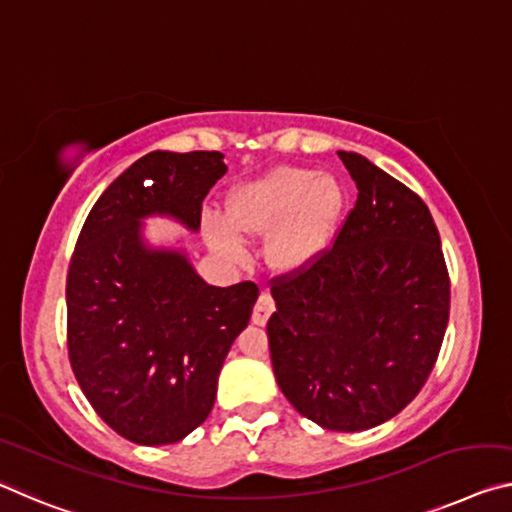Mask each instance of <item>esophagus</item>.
I'll return each instance as SVG.
<instances>
[{
  "label": "esophagus",
  "mask_w": 512,
  "mask_h": 512,
  "mask_svg": "<svg viewBox=\"0 0 512 512\" xmlns=\"http://www.w3.org/2000/svg\"><path fill=\"white\" fill-rule=\"evenodd\" d=\"M273 310H275V303H273V298H271V294H264L257 298V303H255V307H253V323L255 326H264L266 321H269V316L273 314Z\"/></svg>",
  "instance_id": "obj_1"
}]
</instances>
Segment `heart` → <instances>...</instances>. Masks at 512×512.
<instances>
[{
    "label": "heart",
    "instance_id": "heart-1",
    "mask_svg": "<svg viewBox=\"0 0 512 512\" xmlns=\"http://www.w3.org/2000/svg\"><path fill=\"white\" fill-rule=\"evenodd\" d=\"M344 189L332 175L280 166L237 186L227 198V217L205 218L207 239L218 253L246 257L241 234H269V259L280 271H300L330 248L344 212Z\"/></svg>",
    "mask_w": 512,
    "mask_h": 512
}]
</instances>
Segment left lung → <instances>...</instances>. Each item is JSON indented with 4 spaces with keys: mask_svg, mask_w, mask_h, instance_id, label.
Here are the masks:
<instances>
[{
    "mask_svg": "<svg viewBox=\"0 0 512 512\" xmlns=\"http://www.w3.org/2000/svg\"><path fill=\"white\" fill-rule=\"evenodd\" d=\"M358 200L307 269L271 280L275 380L328 431H367L431 376L449 323L440 232L415 191L358 152H339Z\"/></svg>",
    "mask_w": 512,
    "mask_h": 512,
    "instance_id": "1",
    "label": "left lung"
}]
</instances>
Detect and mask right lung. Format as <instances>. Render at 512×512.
Returning <instances> with one entry per match:
<instances>
[{
	"instance_id": "obj_1",
	"label": "right lung",
	"mask_w": 512,
	"mask_h": 512,
	"mask_svg": "<svg viewBox=\"0 0 512 512\" xmlns=\"http://www.w3.org/2000/svg\"><path fill=\"white\" fill-rule=\"evenodd\" d=\"M225 170L221 152L145 154L79 232L66 285L70 367L104 424L129 442L173 444L196 431L253 314L255 282L207 285L184 250L150 248L141 234L148 216L198 232L202 200Z\"/></svg>"
}]
</instances>
